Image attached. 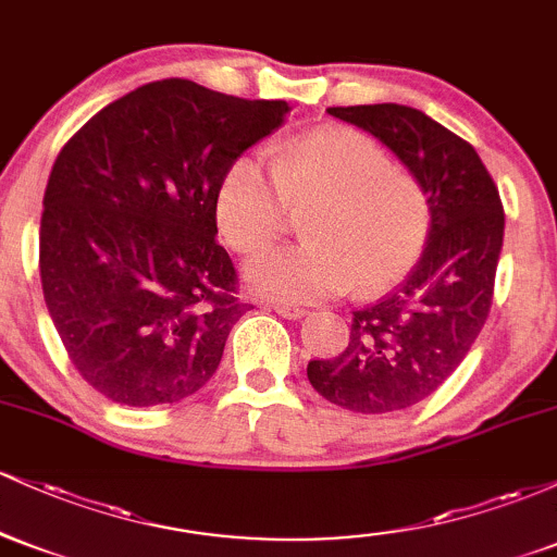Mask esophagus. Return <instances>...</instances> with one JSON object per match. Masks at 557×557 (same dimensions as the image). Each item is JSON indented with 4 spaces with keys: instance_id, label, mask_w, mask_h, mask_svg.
Returning <instances> with one entry per match:
<instances>
[{
    "instance_id": "34e87169",
    "label": "esophagus",
    "mask_w": 557,
    "mask_h": 557,
    "mask_svg": "<svg viewBox=\"0 0 557 557\" xmlns=\"http://www.w3.org/2000/svg\"><path fill=\"white\" fill-rule=\"evenodd\" d=\"M274 311L285 319H304L306 317V309H300V306H293V304H274Z\"/></svg>"
}]
</instances>
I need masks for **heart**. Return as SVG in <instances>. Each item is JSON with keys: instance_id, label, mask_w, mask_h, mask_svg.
I'll return each mask as SVG.
<instances>
[{"instance_id": "obj_1", "label": "heart", "mask_w": 557, "mask_h": 557, "mask_svg": "<svg viewBox=\"0 0 557 557\" xmlns=\"http://www.w3.org/2000/svg\"><path fill=\"white\" fill-rule=\"evenodd\" d=\"M306 214L304 246L280 248L248 264L264 296L306 304L348 287L382 293L417 267L432 227L430 198L374 138L332 127L293 140L272 172L257 157L227 164L214 194L222 238L240 253L270 248Z\"/></svg>"}]
</instances>
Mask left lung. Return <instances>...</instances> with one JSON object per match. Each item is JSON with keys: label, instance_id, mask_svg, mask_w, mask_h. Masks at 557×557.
<instances>
[{"label": "left lung", "instance_id": "8db88e82", "mask_svg": "<svg viewBox=\"0 0 557 557\" xmlns=\"http://www.w3.org/2000/svg\"><path fill=\"white\" fill-rule=\"evenodd\" d=\"M411 170L430 198L432 227L419 264L372 306L354 311L343 354L306 367L322 398L356 413L411 408L466 359L490 317L505 212L469 140L403 104L330 107Z\"/></svg>", "mask_w": 557, "mask_h": 557}]
</instances>
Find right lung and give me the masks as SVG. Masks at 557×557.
<instances>
[{"label":"right lung","instance_id":"add662e5","mask_svg":"<svg viewBox=\"0 0 557 557\" xmlns=\"http://www.w3.org/2000/svg\"><path fill=\"white\" fill-rule=\"evenodd\" d=\"M285 112V101L168 78L107 104L62 146L38 270L67 359L96 393L162 406L212 380L251 309L214 238L216 185Z\"/></svg>","mask_w":557,"mask_h":557}]
</instances>
